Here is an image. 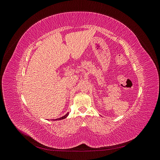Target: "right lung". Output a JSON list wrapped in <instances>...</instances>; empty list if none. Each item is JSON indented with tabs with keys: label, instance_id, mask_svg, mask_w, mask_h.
<instances>
[{
	"label": "right lung",
	"instance_id": "right-lung-1",
	"mask_svg": "<svg viewBox=\"0 0 160 160\" xmlns=\"http://www.w3.org/2000/svg\"><path fill=\"white\" fill-rule=\"evenodd\" d=\"M69 112L68 113H67L66 115H65L64 116H62V117H61V118H58V119H52L53 121H57V120H61V119H65L67 117V116H68L69 115Z\"/></svg>",
	"mask_w": 160,
	"mask_h": 160
}]
</instances>
